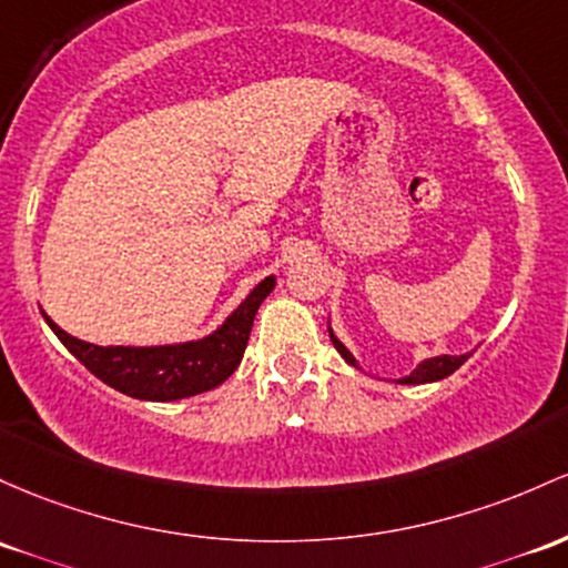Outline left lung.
Listing matches in <instances>:
<instances>
[{
	"instance_id": "8db88e82",
	"label": "left lung",
	"mask_w": 568,
	"mask_h": 568,
	"mask_svg": "<svg viewBox=\"0 0 568 568\" xmlns=\"http://www.w3.org/2000/svg\"><path fill=\"white\" fill-rule=\"evenodd\" d=\"M328 336H332L334 347L339 351L342 358H345L351 366H355V369H361L358 361L353 358V353L347 351V347L342 345L339 339H336V334L332 332V323H328ZM469 355L471 353H466V355H434V358L420 361V364H417L407 377H398L396 383H402V385H426V383H436V379H445V377H450L453 372H456L458 366L464 364L466 358H469Z\"/></svg>"
}]
</instances>
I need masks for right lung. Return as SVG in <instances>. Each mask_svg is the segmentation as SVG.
I'll list each match as a JSON object with an SVG mask.
<instances>
[{"mask_svg":"<svg viewBox=\"0 0 568 568\" xmlns=\"http://www.w3.org/2000/svg\"><path fill=\"white\" fill-rule=\"evenodd\" d=\"M274 274L261 280L213 334L174 345H91L55 326L45 313L42 317L61 345L110 388L142 402H178L213 390L234 375L251 339L255 313L274 291Z\"/></svg>","mask_w":568,"mask_h":568,"instance_id":"obj_1","label":"right lung"}]
</instances>
